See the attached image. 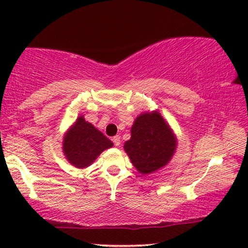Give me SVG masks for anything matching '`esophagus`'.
<instances>
[{
    "label": "esophagus",
    "instance_id": "obj_1",
    "mask_svg": "<svg viewBox=\"0 0 248 248\" xmlns=\"http://www.w3.org/2000/svg\"><path fill=\"white\" fill-rule=\"evenodd\" d=\"M112 141H114V144L116 146H119L120 145V137L119 136H115L114 138H112Z\"/></svg>",
    "mask_w": 248,
    "mask_h": 248
}]
</instances>
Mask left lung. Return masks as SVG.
I'll return each mask as SVG.
<instances>
[{"instance_id":"obj_1","label":"left lung","mask_w":248,"mask_h":248,"mask_svg":"<svg viewBox=\"0 0 248 248\" xmlns=\"http://www.w3.org/2000/svg\"><path fill=\"white\" fill-rule=\"evenodd\" d=\"M175 138L158 112L138 117L131 128V139L124 151L142 174H150L169 163L175 151Z\"/></svg>"}]
</instances>
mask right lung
I'll list each match as a JSON object with an SVG mask.
<instances>
[{"label": "right lung", "instance_id": "1", "mask_svg": "<svg viewBox=\"0 0 248 248\" xmlns=\"http://www.w3.org/2000/svg\"><path fill=\"white\" fill-rule=\"evenodd\" d=\"M63 151L71 164L84 169L93 163L104 150L111 148L112 142L93 124L79 117L63 140Z\"/></svg>", "mask_w": 248, "mask_h": 248}]
</instances>
